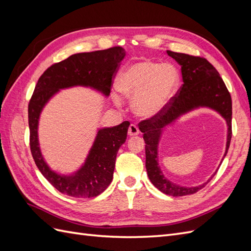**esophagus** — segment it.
<instances>
[{
	"mask_svg": "<svg viewBox=\"0 0 251 251\" xmlns=\"http://www.w3.org/2000/svg\"><path fill=\"white\" fill-rule=\"evenodd\" d=\"M127 134L128 136H136L139 134V128L137 127V126L131 124L130 126H128V130H127Z\"/></svg>",
	"mask_w": 251,
	"mask_h": 251,
	"instance_id": "1",
	"label": "esophagus"
}]
</instances>
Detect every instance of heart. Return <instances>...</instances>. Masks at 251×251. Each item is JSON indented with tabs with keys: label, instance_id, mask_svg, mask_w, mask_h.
Segmentation results:
<instances>
[{
	"label": "heart",
	"instance_id": "b5f03b06",
	"mask_svg": "<svg viewBox=\"0 0 251 251\" xmlns=\"http://www.w3.org/2000/svg\"><path fill=\"white\" fill-rule=\"evenodd\" d=\"M179 74L171 64L143 60L126 67L118 77V89L134 98V111L140 116L151 117L161 112L173 96Z\"/></svg>",
	"mask_w": 251,
	"mask_h": 251
}]
</instances>
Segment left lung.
Segmentation results:
<instances>
[{
    "instance_id": "1",
    "label": "left lung",
    "mask_w": 251,
    "mask_h": 251,
    "mask_svg": "<svg viewBox=\"0 0 251 251\" xmlns=\"http://www.w3.org/2000/svg\"><path fill=\"white\" fill-rule=\"evenodd\" d=\"M166 53L181 66L183 85L180 87L176 95L171 97L170 101L161 112L155 116L141 120L138 126L143 133V139L146 142V168L151 182L165 195L182 197L193 195L200 191L215 175H212L206 183L196 187H182L166 180L159 168L157 157V144L162 128L166 125L173 123L181 114H184L189 110L198 107L214 109L225 118L228 126L224 155L226 156L232 135V103L230 93L227 90L222 77L206 58L171 50H166Z\"/></svg>"
}]
</instances>
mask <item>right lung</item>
<instances>
[{
    "label": "right lung",
    "instance_id": "1",
    "mask_svg": "<svg viewBox=\"0 0 251 251\" xmlns=\"http://www.w3.org/2000/svg\"><path fill=\"white\" fill-rule=\"evenodd\" d=\"M126 55L119 46L105 50L77 53L53 64L37 80L28 104L30 151L37 169L50 184L64 195L75 198H93L101 194L113 179L116 155L126 139L130 123L98 131L85 165L73 176L53 173L45 163L37 141V123L43 107L58 89L72 86H90L109 95L113 79Z\"/></svg>",
    "mask_w": 251,
    "mask_h": 251
}]
</instances>
